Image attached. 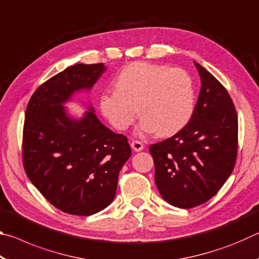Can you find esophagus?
<instances>
[{"mask_svg": "<svg viewBox=\"0 0 259 259\" xmlns=\"http://www.w3.org/2000/svg\"><path fill=\"white\" fill-rule=\"evenodd\" d=\"M131 148H133L135 152H140L144 150V145L143 143L138 142V140H133V143H131Z\"/></svg>", "mask_w": 259, "mask_h": 259, "instance_id": "34e87169", "label": "esophagus"}]
</instances>
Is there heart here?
Masks as SVG:
<instances>
[{
	"instance_id": "obj_1",
	"label": "heart",
	"mask_w": 259,
	"mask_h": 259,
	"mask_svg": "<svg viewBox=\"0 0 259 259\" xmlns=\"http://www.w3.org/2000/svg\"><path fill=\"white\" fill-rule=\"evenodd\" d=\"M115 90L99 97V109L117 130L124 131L138 115L140 134L171 136L190 121L195 106L194 83L182 68L134 63L114 80Z\"/></svg>"
}]
</instances>
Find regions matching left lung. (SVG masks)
<instances>
[{
	"label": "left lung",
	"mask_w": 259,
	"mask_h": 259,
	"mask_svg": "<svg viewBox=\"0 0 259 259\" xmlns=\"http://www.w3.org/2000/svg\"><path fill=\"white\" fill-rule=\"evenodd\" d=\"M201 78L191 120L178 133L153 144L155 184L174 207L190 209L207 202L233 171L238 153V115L229 93L194 61Z\"/></svg>",
	"instance_id": "1"
}]
</instances>
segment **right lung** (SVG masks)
Returning <instances> with one entry per match:
<instances>
[{"label": "right lung", "mask_w": 259, "mask_h": 259, "mask_svg": "<svg viewBox=\"0 0 259 259\" xmlns=\"http://www.w3.org/2000/svg\"><path fill=\"white\" fill-rule=\"evenodd\" d=\"M106 68L103 63L67 67L38 87L26 108L25 171L52 205L69 214L90 216L111 204L131 155L125 136L105 126L93 105L81 117L64 106L93 89Z\"/></svg>", "instance_id": "add662e5"}]
</instances>
